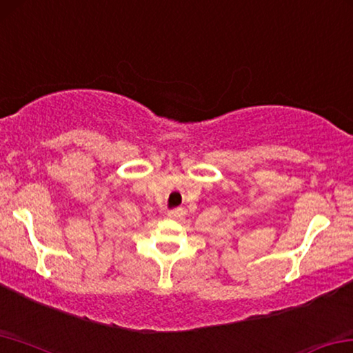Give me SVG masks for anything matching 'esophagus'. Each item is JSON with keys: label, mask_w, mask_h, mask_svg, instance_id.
I'll use <instances>...</instances> for the list:
<instances>
[{"label": "esophagus", "mask_w": 353, "mask_h": 353, "mask_svg": "<svg viewBox=\"0 0 353 353\" xmlns=\"http://www.w3.org/2000/svg\"><path fill=\"white\" fill-rule=\"evenodd\" d=\"M183 214H184L183 208H175V210H169V211H167V216H169L170 219H180Z\"/></svg>", "instance_id": "obj_1"}]
</instances>
